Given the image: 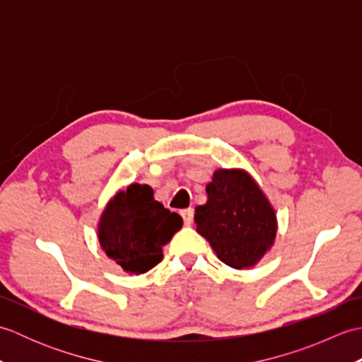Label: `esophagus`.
Returning <instances> with one entry per match:
<instances>
[{"mask_svg":"<svg viewBox=\"0 0 362 362\" xmlns=\"http://www.w3.org/2000/svg\"><path fill=\"white\" fill-rule=\"evenodd\" d=\"M180 214H182V218H183V222H185V226L193 224V216H194V210L193 209L182 210Z\"/></svg>","mask_w":362,"mask_h":362,"instance_id":"34e87169","label":"esophagus"}]
</instances>
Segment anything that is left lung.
Wrapping results in <instances>:
<instances>
[{"label":"left lung","mask_w":362,"mask_h":362,"mask_svg":"<svg viewBox=\"0 0 362 362\" xmlns=\"http://www.w3.org/2000/svg\"><path fill=\"white\" fill-rule=\"evenodd\" d=\"M205 189L209 201L196 209V230L222 263L233 269L255 266L275 241L271 202L243 169H218Z\"/></svg>","instance_id":"8db88e82"}]
</instances>
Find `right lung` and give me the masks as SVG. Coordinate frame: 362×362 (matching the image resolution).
<instances>
[{
	"mask_svg": "<svg viewBox=\"0 0 362 362\" xmlns=\"http://www.w3.org/2000/svg\"><path fill=\"white\" fill-rule=\"evenodd\" d=\"M183 221L153 199L149 185L132 183L118 191L101 214L98 238L107 257L126 272L140 275L163 258V245Z\"/></svg>",
	"mask_w": 362,
	"mask_h": 362,
	"instance_id": "obj_1",
	"label": "right lung"
}]
</instances>
